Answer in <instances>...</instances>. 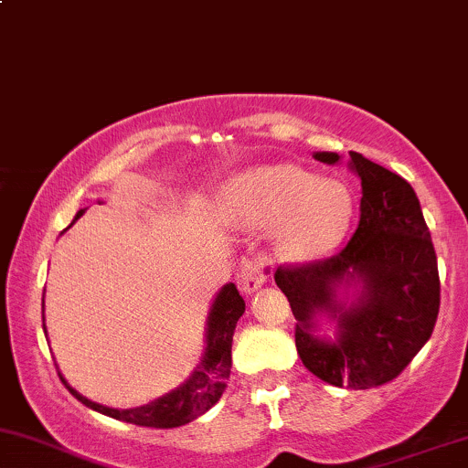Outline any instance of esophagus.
Masks as SVG:
<instances>
[{
    "mask_svg": "<svg viewBox=\"0 0 468 468\" xmlns=\"http://www.w3.org/2000/svg\"><path fill=\"white\" fill-rule=\"evenodd\" d=\"M271 275H273V262H271V258L267 256L250 258V261L243 264V269H240V275H239L240 291L247 292V295H251V292H256L262 284H267Z\"/></svg>",
    "mask_w": 468,
    "mask_h": 468,
    "instance_id": "34e87169",
    "label": "esophagus"
}]
</instances>
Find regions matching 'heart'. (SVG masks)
Masks as SVG:
<instances>
[{"instance_id": "b5f03b06", "label": "heart", "mask_w": 468, "mask_h": 468, "mask_svg": "<svg viewBox=\"0 0 468 468\" xmlns=\"http://www.w3.org/2000/svg\"><path fill=\"white\" fill-rule=\"evenodd\" d=\"M225 212L251 229L275 228L286 261L308 262L330 253L349 228L351 195L292 165H269L236 176L225 188Z\"/></svg>"}]
</instances>
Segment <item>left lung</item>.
<instances>
[{"label": "left lung", "instance_id": "8db88e82", "mask_svg": "<svg viewBox=\"0 0 468 468\" xmlns=\"http://www.w3.org/2000/svg\"><path fill=\"white\" fill-rule=\"evenodd\" d=\"M336 165L338 154H314ZM362 182L360 221L336 256L282 264L275 284L295 314V345L303 367L332 386L367 390L393 382L434 332L441 280L436 251L414 188L397 173L349 152ZM338 287H354L347 306ZM331 314L337 338L314 337V316Z\"/></svg>", "mask_w": 468, "mask_h": 468}]
</instances>
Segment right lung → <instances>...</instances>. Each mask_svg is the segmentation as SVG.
I'll return each instance as SVG.
<instances>
[{
  "label": "right lung",
  "mask_w": 468,
  "mask_h": 468,
  "mask_svg": "<svg viewBox=\"0 0 468 468\" xmlns=\"http://www.w3.org/2000/svg\"><path fill=\"white\" fill-rule=\"evenodd\" d=\"M84 210H80L75 218L82 217ZM245 313V299L236 291L234 284H225L212 303L210 316H207V330H206V351L201 365L195 368V373L184 382L180 388L171 390L160 399H155L147 406L130 408V410H114L106 408L101 403L86 399L67 384V379H60L67 386V390L75 399L82 401L86 408L97 410L106 417H112L125 423L143 425V428H180L190 420H195L201 414L210 410L215 403L221 399L225 382L229 378V368H232V336L236 330V321ZM45 330V323H43Z\"/></svg>",
  "instance_id": "obj_1"
}]
</instances>
